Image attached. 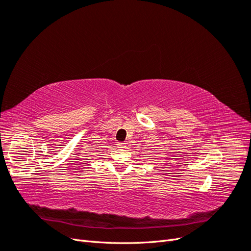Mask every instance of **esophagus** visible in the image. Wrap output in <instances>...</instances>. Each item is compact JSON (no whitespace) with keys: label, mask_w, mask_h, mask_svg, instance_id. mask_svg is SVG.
Here are the masks:
<instances>
[{"label":"esophagus","mask_w":251,"mask_h":251,"mask_svg":"<svg viewBox=\"0 0 251 251\" xmlns=\"http://www.w3.org/2000/svg\"><path fill=\"white\" fill-rule=\"evenodd\" d=\"M117 147L120 149H124L126 147V143L125 142H117Z\"/></svg>","instance_id":"1"}]
</instances>
